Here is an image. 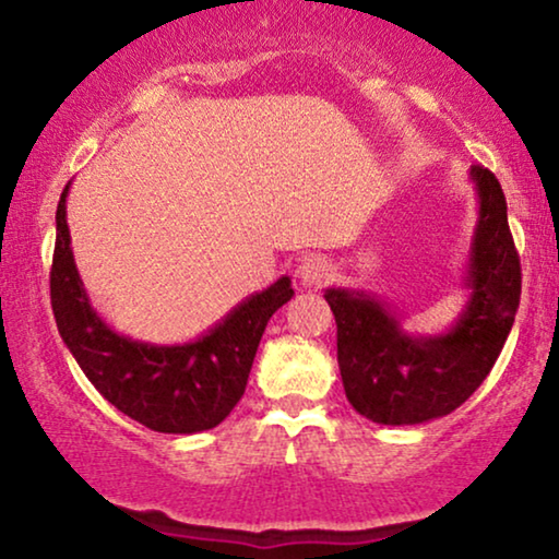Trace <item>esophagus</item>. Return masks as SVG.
<instances>
[{
    "mask_svg": "<svg viewBox=\"0 0 559 559\" xmlns=\"http://www.w3.org/2000/svg\"><path fill=\"white\" fill-rule=\"evenodd\" d=\"M297 277H300V282L305 287H318L323 285L325 280L333 277V264L331 259L320 257V254H310L305 257L300 266H297Z\"/></svg>",
    "mask_w": 559,
    "mask_h": 559,
    "instance_id": "34e87169",
    "label": "esophagus"
}]
</instances>
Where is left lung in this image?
<instances>
[{"label":"left lung","instance_id":"8db88e82","mask_svg":"<svg viewBox=\"0 0 559 559\" xmlns=\"http://www.w3.org/2000/svg\"><path fill=\"white\" fill-rule=\"evenodd\" d=\"M468 178L478 218L465 259L463 310L442 333H409L379 295L328 287L338 325L343 389L358 415L379 425H423L461 407L493 369L522 295V266L509 231L507 198L486 167Z\"/></svg>","mask_w":559,"mask_h":559}]
</instances>
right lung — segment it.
Wrapping results in <instances>:
<instances>
[{
	"label": "right lung",
	"mask_w": 559,
	"mask_h": 559,
	"mask_svg": "<svg viewBox=\"0 0 559 559\" xmlns=\"http://www.w3.org/2000/svg\"><path fill=\"white\" fill-rule=\"evenodd\" d=\"M68 182L56 211L50 300L58 333L91 384L119 412L155 432L195 435L231 415L247 389L270 318L293 300V280L280 277L249 295L216 325L188 343L134 341L98 316L75 266L66 221Z\"/></svg>",
	"instance_id": "add662e5"
}]
</instances>
